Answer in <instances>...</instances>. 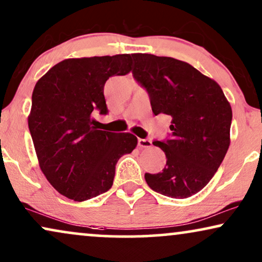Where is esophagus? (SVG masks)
Here are the masks:
<instances>
[{"mask_svg":"<svg viewBox=\"0 0 262 262\" xmlns=\"http://www.w3.org/2000/svg\"><path fill=\"white\" fill-rule=\"evenodd\" d=\"M138 145L139 147H144V148H148L152 146V142L148 139H138Z\"/></svg>","mask_w":262,"mask_h":262,"instance_id":"34e87169","label":"esophagus"}]
</instances>
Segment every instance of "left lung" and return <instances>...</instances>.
Masks as SVG:
<instances>
[{"label":"left lung","mask_w":262,"mask_h":262,"mask_svg":"<svg viewBox=\"0 0 262 262\" xmlns=\"http://www.w3.org/2000/svg\"><path fill=\"white\" fill-rule=\"evenodd\" d=\"M132 58V74L147 92L154 114L171 120L169 137L152 141L164 151V169L146 173L145 180L163 196H193L211 180L230 146V102L216 82L187 62L154 54Z\"/></svg>","instance_id":"1"}]
</instances>
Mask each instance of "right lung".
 I'll use <instances>...</instances> for the list:
<instances>
[{
    "label": "right lung",
    "instance_id": "obj_1",
    "mask_svg": "<svg viewBox=\"0 0 262 262\" xmlns=\"http://www.w3.org/2000/svg\"><path fill=\"white\" fill-rule=\"evenodd\" d=\"M130 70L129 54L66 59L36 83L30 134L43 174L62 196L82 202L110 190L118 160L137 146L133 134L99 130L92 118L108 114L107 79Z\"/></svg>",
    "mask_w": 262,
    "mask_h": 262
}]
</instances>
